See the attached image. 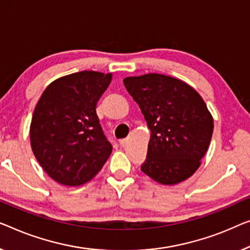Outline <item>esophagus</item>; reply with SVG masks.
<instances>
[{"label":"esophagus","instance_id":"obj_1","mask_svg":"<svg viewBox=\"0 0 250 250\" xmlns=\"http://www.w3.org/2000/svg\"><path fill=\"white\" fill-rule=\"evenodd\" d=\"M119 143H120L122 147H125L126 145V139H125V138H124V139H120V140H119Z\"/></svg>","mask_w":250,"mask_h":250}]
</instances>
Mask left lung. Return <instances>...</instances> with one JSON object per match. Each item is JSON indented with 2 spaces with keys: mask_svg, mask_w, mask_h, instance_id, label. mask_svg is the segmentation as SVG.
<instances>
[{
  "mask_svg": "<svg viewBox=\"0 0 250 250\" xmlns=\"http://www.w3.org/2000/svg\"><path fill=\"white\" fill-rule=\"evenodd\" d=\"M150 140L141 170L164 185L181 183L196 172L213 132V118L194 88L163 74L125 77Z\"/></svg>",
  "mask_w": 250,
  "mask_h": 250,
  "instance_id": "obj_1",
  "label": "left lung"
}]
</instances>
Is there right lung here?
<instances>
[{
	"mask_svg": "<svg viewBox=\"0 0 250 250\" xmlns=\"http://www.w3.org/2000/svg\"><path fill=\"white\" fill-rule=\"evenodd\" d=\"M112 74L83 70L62 76L44 89L33 111L30 141L44 172L59 184L91 181L112 152L96 114V103Z\"/></svg>",
	"mask_w": 250,
	"mask_h": 250,
	"instance_id": "obj_1",
	"label": "right lung"
}]
</instances>
